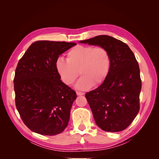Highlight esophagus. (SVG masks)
<instances>
[{
  "mask_svg": "<svg viewBox=\"0 0 159 159\" xmlns=\"http://www.w3.org/2000/svg\"><path fill=\"white\" fill-rule=\"evenodd\" d=\"M76 94H77V96H83L84 94H85V93L80 92H76Z\"/></svg>",
  "mask_w": 159,
  "mask_h": 159,
  "instance_id": "esophagus-1",
  "label": "esophagus"
}]
</instances>
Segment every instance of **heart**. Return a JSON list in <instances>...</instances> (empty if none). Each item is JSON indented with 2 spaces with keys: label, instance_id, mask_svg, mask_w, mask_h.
<instances>
[{
  "label": "heart",
  "instance_id": "b5f03b06",
  "mask_svg": "<svg viewBox=\"0 0 159 159\" xmlns=\"http://www.w3.org/2000/svg\"><path fill=\"white\" fill-rule=\"evenodd\" d=\"M110 64L109 53L102 47L76 46L67 52V60L57 59L55 67L67 85H72L80 74L82 76L75 87L78 89L85 90L104 81L109 72Z\"/></svg>",
  "mask_w": 159,
  "mask_h": 159
}]
</instances>
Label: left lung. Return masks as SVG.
<instances>
[{
  "mask_svg": "<svg viewBox=\"0 0 159 159\" xmlns=\"http://www.w3.org/2000/svg\"><path fill=\"white\" fill-rule=\"evenodd\" d=\"M105 49L110 69L101 85L85 97L96 124L107 132H120L133 122L139 111L140 70L135 56L126 43L109 35L80 41Z\"/></svg>",
  "mask_w": 159,
  "mask_h": 159,
  "instance_id": "1",
  "label": "left lung"
}]
</instances>
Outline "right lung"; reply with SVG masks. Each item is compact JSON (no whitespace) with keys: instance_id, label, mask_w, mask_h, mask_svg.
Instances as JSON below:
<instances>
[{"instance_id":"right-lung-1","label":"right lung","mask_w":159,"mask_h":159,"mask_svg":"<svg viewBox=\"0 0 159 159\" xmlns=\"http://www.w3.org/2000/svg\"><path fill=\"white\" fill-rule=\"evenodd\" d=\"M75 45L38 41L19 61L13 80L16 105L23 122L36 133L55 135L68 124L76 94L61 80L55 63L61 55Z\"/></svg>"}]
</instances>
